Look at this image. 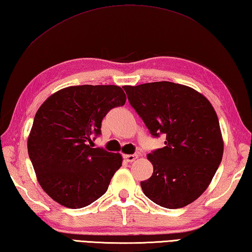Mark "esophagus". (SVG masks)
I'll list each match as a JSON object with an SVG mask.
<instances>
[{
  "mask_svg": "<svg viewBox=\"0 0 252 252\" xmlns=\"http://www.w3.org/2000/svg\"><path fill=\"white\" fill-rule=\"evenodd\" d=\"M123 158L126 159V162H133V161H135L136 158H138V155L136 154H126V155H125V157H123Z\"/></svg>",
  "mask_w": 252,
  "mask_h": 252,
  "instance_id": "obj_1",
  "label": "esophagus"
}]
</instances>
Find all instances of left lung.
<instances>
[{"label":"left lung","instance_id":"8db88e82","mask_svg":"<svg viewBox=\"0 0 252 252\" xmlns=\"http://www.w3.org/2000/svg\"><path fill=\"white\" fill-rule=\"evenodd\" d=\"M127 99L153 136L165 134V146L148 154L153 165L141 182L146 197L176 209L197 199L221 162L223 141L218 117L198 91L170 81L125 86Z\"/></svg>","mask_w":252,"mask_h":252}]
</instances>
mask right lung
I'll use <instances>...</instances> for the list:
<instances>
[{"instance_id":"1","label":"right lung","mask_w":252,"mask_h":252,"mask_svg":"<svg viewBox=\"0 0 252 252\" xmlns=\"http://www.w3.org/2000/svg\"><path fill=\"white\" fill-rule=\"evenodd\" d=\"M121 87L71 86L45 100L35 114L27 150L39 185L55 202L82 208L106 193L122 157L91 148L101 122L126 103Z\"/></svg>"}]
</instances>
